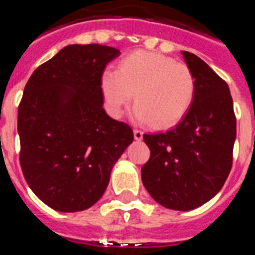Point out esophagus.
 Segmentation results:
<instances>
[{
  "mask_svg": "<svg viewBox=\"0 0 255 255\" xmlns=\"http://www.w3.org/2000/svg\"><path fill=\"white\" fill-rule=\"evenodd\" d=\"M133 136H135V140L141 141V140H142V137H143V132L141 130H137V128H135V130H133Z\"/></svg>",
  "mask_w": 255,
  "mask_h": 255,
  "instance_id": "obj_1",
  "label": "esophagus"
}]
</instances>
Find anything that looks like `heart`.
I'll return each mask as SVG.
<instances>
[{
  "mask_svg": "<svg viewBox=\"0 0 255 255\" xmlns=\"http://www.w3.org/2000/svg\"><path fill=\"white\" fill-rule=\"evenodd\" d=\"M102 87L113 117H119L132 93L136 120H151L153 127H167L190 108L195 97V77L185 64L172 57L135 51L119 62L117 71L103 73Z\"/></svg>",
  "mask_w": 255,
  "mask_h": 255,
  "instance_id": "b5f03b06",
  "label": "heart"
}]
</instances>
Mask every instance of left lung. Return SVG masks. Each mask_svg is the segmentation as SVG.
Here are the masks:
<instances>
[{"label": "left lung", "instance_id": "left-lung-1", "mask_svg": "<svg viewBox=\"0 0 255 255\" xmlns=\"http://www.w3.org/2000/svg\"><path fill=\"white\" fill-rule=\"evenodd\" d=\"M182 54L195 77V97L174 128L143 135L151 154L141 178L157 203L188 211L214 198L230 174L236 115L227 83L200 57Z\"/></svg>", "mask_w": 255, "mask_h": 255}]
</instances>
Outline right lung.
Masks as SVG:
<instances>
[{
  "instance_id": "obj_1",
  "label": "right lung",
  "mask_w": 255,
  "mask_h": 255,
  "mask_svg": "<svg viewBox=\"0 0 255 255\" xmlns=\"http://www.w3.org/2000/svg\"><path fill=\"white\" fill-rule=\"evenodd\" d=\"M120 51L67 45L30 76L18 107L19 162L33 193L61 212L87 210L132 142L128 124L103 108L102 76Z\"/></svg>"
}]
</instances>
